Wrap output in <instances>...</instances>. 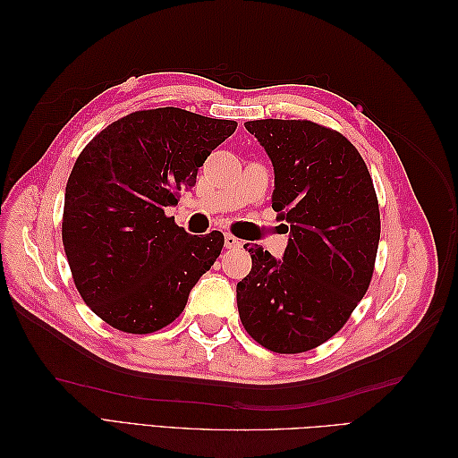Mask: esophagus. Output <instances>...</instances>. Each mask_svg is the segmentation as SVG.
Listing matches in <instances>:
<instances>
[{"instance_id": "obj_1", "label": "esophagus", "mask_w": 458, "mask_h": 458, "mask_svg": "<svg viewBox=\"0 0 458 458\" xmlns=\"http://www.w3.org/2000/svg\"><path fill=\"white\" fill-rule=\"evenodd\" d=\"M242 241L241 239H237V237H233L231 233H227L225 234V248H229V250H239V248H242Z\"/></svg>"}]
</instances>
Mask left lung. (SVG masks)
Wrapping results in <instances>:
<instances>
[{
  "mask_svg": "<svg viewBox=\"0 0 458 458\" xmlns=\"http://www.w3.org/2000/svg\"><path fill=\"white\" fill-rule=\"evenodd\" d=\"M244 128L275 172L271 206L286 221L281 259L261 246L237 284L241 321L263 348L300 353L348 321L372 279L380 241L377 192L357 148L310 120H252Z\"/></svg>",
  "mask_w": 458,
  "mask_h": 458,
  "instance_id": "left-lung-1",
  "label": "left lung"
}]
</instances>
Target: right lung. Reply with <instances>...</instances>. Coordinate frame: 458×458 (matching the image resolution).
<instances>
[{
  "label": "right lung",
  "mask_w": 458,
  "mask_h": 458,
  "mask_svg": "<svg viewBox=\"0 0 458 458\" xmlns=\"http://www.w3.org/2000/svg\"><path fill=\"white\" fill-rule=\"evenodd\" d=\"M234 130V120L183 108L137 110L81 150L66 183L63 244L80 296L110 327L148 335L170 325L214 266L224 234H189L164 212Z\"/></svg>",
  "instance_id": "add662e5"
}]
</instances>
